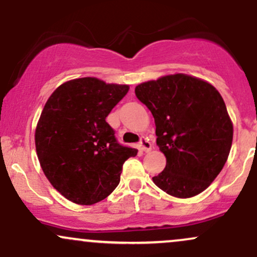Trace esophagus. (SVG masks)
I'll return each instance as SVG.
<instances>
[{"label": "esophagus", "mask_w": 257, "mask_h": 257, "mask_svg": "<svg viewBox=\"0 0 257 257\" xmlns=\"http://www.w3.org/2000/svg\"><path fill=\"white\" fill-rule=\"evenodd\" d=\"M139 147H140L141 151H145V152H150L152 150L151 143H150V141L147 140V139H145V138L141 139L140 144H139Z\"/></svg>", "instance_id": "34e87169"}]
</instances>
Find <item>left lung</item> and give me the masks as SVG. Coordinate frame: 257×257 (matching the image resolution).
<instances>
[{
  "label": "left lung",
  "instance_id": "left-lung-1",
  "mask_svg": "<svg viewBox=\"0 0 257 257\" xmlns=\"http://www.w3.org/2000/svg\"><path fill=\"white\" fill-rule=\"evenodd\" d=\"M151 111L157 145L167 166L152 180L176 198L202 193L225 166L233 123L225 101L209 82L185 73L162 76L135 87Z\"/></svg>",
  "mask_w": 257,
  "mask_h": 257
}]
</instances>
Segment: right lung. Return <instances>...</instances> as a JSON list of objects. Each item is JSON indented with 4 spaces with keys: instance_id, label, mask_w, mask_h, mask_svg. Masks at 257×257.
<instances>
[{
    "instance_id": "obj_1",
    "label": "right lung",
    "mask_w": 257,
    "mask_h": 257,
    "mask_svg": "<svg viewBox=\"0 0 257 257\" xmlns=\"http://www.w3.org/2000/svg\"><path fill=\"white\" fill-rule=\"evenodd\" d=\"M128 90V84L75 78L59 85L44 105L35 131L38 161L53 187L76 204L110 196L123 163L137 156V149L117 143L106 122Z\"/></svg>"
}]
</instances>
